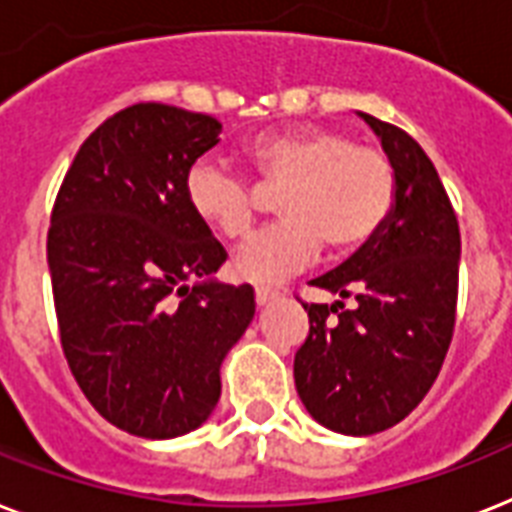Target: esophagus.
Listing matches in <instances>:
<instances>
[{
    "mask_svg": "<svg viewBox=\"0 0 512 512\" xmlns=\"http://www.w3.org/2000/svg\"><path fill=\"white\" fill-rule=\"evenodd\" d=\"M273 299H278V292H273V289H263V286H260V289H255V302H257V307L270 305Z\"/></svg>",
    "mask_w": 512,
    "mask_h": 512,
    "instance_id": "1",
    "label": "esophagus"
}]
</instances>
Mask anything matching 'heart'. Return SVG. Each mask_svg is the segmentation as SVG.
<instances>
[{
    "mask_svg": "<svg viewBox=\"0 0 512 512\" xmlns=\"http://www.w3.org/2000/svg\"><path fill=\"white\" fill-rule=\"evenodd\" d=\"M247 160L265 186L284 189L278 226L236 249L234 273L273 286L313 263L321 244L352 252L376 234L394 205V170L378 149L357 147L331 128L273 131L249 141ZM186 199L199 220L239 239L255 220L247 181L215 160H199L186 176Z\"/></svg>",
    "mask_w": 512,
    "mask_h": 512,
    "instance_id": "b5f03b06",
    "label": "heart"
}]
</instances>
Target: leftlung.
Instances as JSON below:
<instances>
[{"mask_svg": "<svg viewBox=\"0 0 512 512\" xmlns=\"http://www.w3.org/2000/svg\"><path fill=\"white\" fill-rule=\"evenodd\" d=\"M357 115L392 165L394 205L350 260L310 281L339 299L305 305L310 334L294 355V384L321 426L368 436L400 423L439 376L458 305L460 228L421 144ZM342 298L356 302L352 311Z\"/></svg>", "mask_w": 512, "mask_h": 512, "instance_id": "left-lung-1", "label": "left lung"}]
</instances>
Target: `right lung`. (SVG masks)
I'll return each instance as SVG.
<instances>
[{
  "label": "right lung",
  "instance_id": "1",
  "mask_svg": "<svg viewBox=\"0 0 512 512\" xmlns=\"http://www.w3.org/2000/svg\"><path fill=\"white\" fill-rule=\"evenodd\" d=\"M218 134V120L181 107L115 112L81 144L52 210L62 352L97 413L144 439L213 415L220 365L255 318L252 286L213 278L226 249L186 199L191 165Z\"/></svg>",
  "mask_w": 512,
  "mask_h": 512
}]
</instances>
